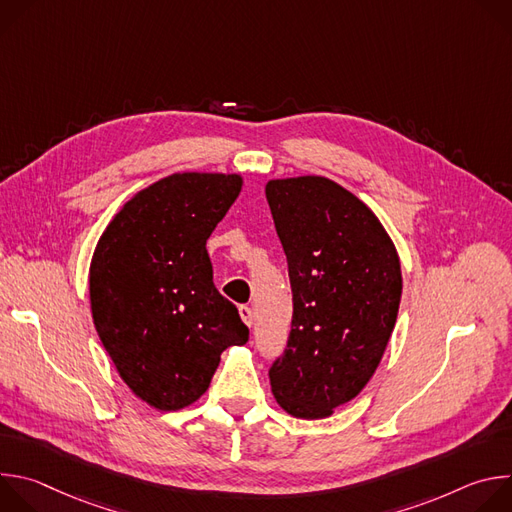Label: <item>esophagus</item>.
Segmentation results:
<instances>
[{
    "instance_id": "1",
    "label": "esophagus",
    "mask_w": 512,
    "mask_h": 512,
    "mask_svg": "<svg viewBox=\"0 0 512 512\" xmlns=\"http://www.w3.org/2000/svg\"><path fill=\"white\" fill-rule=\"evenodd\" d=\"M239 314H241V320L251 328L253 326V312H251V308L249 306H241Z\"/></svg>"
}]
</instances>
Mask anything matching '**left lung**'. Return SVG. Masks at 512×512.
Instances as JSON below:
<instances>
[{"label":"left lung","mask_w":512,"mask_h":512,"mask_svg":"<svg viewBox=\"0 0 512 512\" xmlns=\"http://www.w3.org/2000/svg\"><path fill=\"white\" fill-rule=\"evenodd\" d=\"M265 196L294 294L271 393L291 417L324 419L367 387L387 350L403 291L399 253L379 216L330 178H273Z\"/></svg>","instance_id":"1"}]
</instances>
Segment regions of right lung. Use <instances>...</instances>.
<instances>
[{
	"label": "right lung",
	"mask_w": 512,
	"mask_h": 512,
	"mask_svg": "<svg viewBox=\"0 0 512 512\" xmlns=\"http://www.w3.org/2000/svg\"><path fill=\"white\" fill-rule=\"evenodd\" d=\"M241 190V174L176 172L135 192L97 241L93 324L123 383L154 409L196 403L223 350L249 340L206 253Z\"/></svg>",
	"instance_id": "right-lung-1"
}]
</instances>
